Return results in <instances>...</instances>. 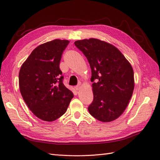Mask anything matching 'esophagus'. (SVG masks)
Returning a JSON list of instances; mask_svg holds the SVG:
<instances>
[{"label":"esophagus","mask_w":160,"mask_h":160,"mask_svg":"<svg viewBox=\"0 0 160 160\" xmlns=\"http://www.w3.org/2000/svg\"><path fill=\"white\" fill-rule=\"evenodd\" d=\"M80 88H81V86L79 85H77L76 87H75V89L77 90V91H79V89H80Z\"/></svg>","instance_id":"1"}]
</instances>
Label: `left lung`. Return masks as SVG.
Returning <instances> with one entry per match:
<instances>
[{"mask_svg":"<svg viewBox=\"0 0 160 160\" xmlns=\"http://www.w3.org/2000/svg\"><path fill=\"white\" fill-rule=\"evenodd\" d=\"M75 46L88 59L91 69L93 101L89 113L109 122L123 113L134 89L133 70L129 61L113 45L97 38L77 41Z\"/></svg>","mask_w":160,"mask_h":160,"instance_id":"1","label":"left lung"}]
</instances>
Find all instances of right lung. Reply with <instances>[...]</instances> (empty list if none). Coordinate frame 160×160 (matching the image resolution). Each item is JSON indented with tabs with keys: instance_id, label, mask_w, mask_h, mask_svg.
I'll return each mask as SVG.
<instances>
[{
	"instance_id": "add662e5",
	"label": "right lung",
	"mask_w": 160,
	"mask_h": 160,
	"mask_svg": "<svg viewBox=\"0 0 160 160\" xmlns=\"http://www.w3.org/2000/svg\"><path fill=\"white\" fill-rule=\"evenodd\" d=\"M69 41L55 39L38 46L22 65L18 83L28 108L39 119L52 122L67 109L73 93L64 85L59 63Z\"/></svg>"
}]
</instances>
